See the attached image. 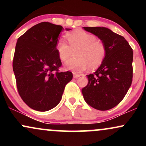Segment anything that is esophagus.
<instances>
[{"instance_id": "1", "label": "esophagus", "mask_w": 146, "mask_h": 146, "mask_svg": "<svg viewBox=\"0 0 146 146\" xmlns=\"http://www.w3.org/2000/svg\"><path fill=\"white\" fill-rule=\"evenodd\" d=\"M80 76V74H77V73H73V78H78Z\"/></svg>"}]
</instances>
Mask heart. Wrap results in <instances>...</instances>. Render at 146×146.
<instances>
[{"label": "heart", "instance_id": "obj_1", "mask_svg": "<svg viewBox=\"0 0 146 146\" xmlns=\"http://www.w3.org/2000/svg\"><path fill=\"white\" fill-rule=\"evenodd\" d=\"M66 38L68 45L63 40H59L56 44V51L60 60L66 62L73 52L76 57L66 62L65 69L74 73H82L87 68L90 70L96 69L104 61L106 46L95 35L78 29L68 33Z\"/></svg>", "mask_w": 146, "mask_h": 146}]
</instances>
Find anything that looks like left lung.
Returning <instances> with one entry per match:
<instances>
[{
	"instance_id": "8db88e82",
	"label": "left lung",
	"mask_w": 146,
	"mask_h": 146,
	"mask_svg": "<svg viewBox=\"0 0 146 146\" xmlns=\"http://www.w3.org/2000/svg\"><path fill=\"white\" fill-rule=\"evenodd\" d=\"M106 46L104 61L82 89L85 102L99 110L111 109L122 101L132 82L133 51L123 36L106 27H84Z\"/></svg>"
}]
</instances>
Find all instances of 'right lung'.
I'll list each match as a JSON object with an SVG mask.
<instances>
[{
    "label": "right lung",
    "mask_w": 146,
    "mask_h": 146,
    "mask_svg": "<svg viewBox=\"0 0 146 146\" xmlns=\"http://www.w3.org/2000/svg\"><path fill=\"white\" fill-rule=\"evenodd\" d=\"M62 29L60 25L42 22L27 30L16 43L13 71L18 93L28 106L38 111L56 107L73 78L71 72L58 70L62 62L56 44Z\"/></svg>",
    "instance_id": "1"
}]
</instances>
